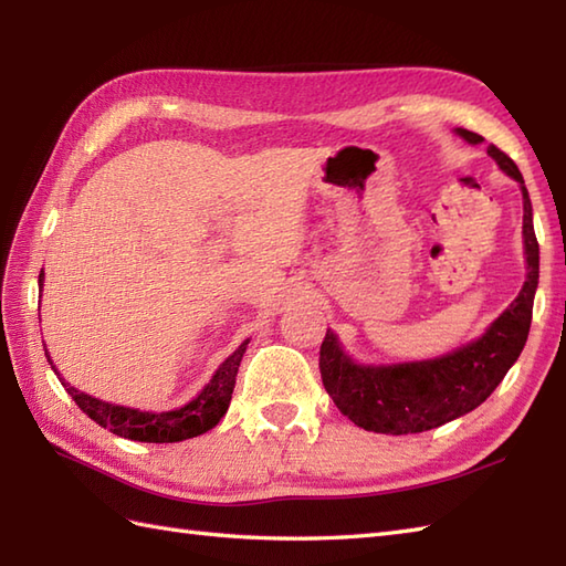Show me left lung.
<instances>
[{
    "instance_id": "obj_1",
    "label": "left lung",
    "mask_w": 566,
    "mask_h": 566,
    "mask_svg": "<svg viewBox=\"0 0 566 566\" xmlns=\"http://www.w3.org/2000/svg\"><path fill=\"white\" fill-rule=\"evenodd\" d=\"M467 143L484 138L467 128H457ZM486 153L503 172L513 177L523 191V243L527 276L513 304L491 323L482 338L460 350L423 363L403 365H357L343 353L333 331H326L321 345V379L333 403L355 426L406 436L423 432L460 418L482 406L506 371L521 357L533 321V302L539 280V245L533 228V203L523 175L506 153L489 146Z\"/></svg>"
}]
</instances>
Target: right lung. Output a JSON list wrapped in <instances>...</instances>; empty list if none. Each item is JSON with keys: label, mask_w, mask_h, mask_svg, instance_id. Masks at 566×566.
<instances>
[{"label": "right lung", "mask_w": 566, "mask_h": 566, "mask_svg": "<svg viewBox=\"0 0 566 566\" xmlns=\"http://www.w3.org/2000/svg\"><path fill=\"white\" fill-rule=\"evenodd\" d=\"M39 286H43V270L39 274ZM248 343L250 340H243L231 357H226V363H221V367L216 369V375L209 379L207 387L195 396V399L185 403L182 408H175V411H165V413H150V411H138V408L116 406L109 401L94 399V396L84 391H77L75 387H70L65 379H60L55 365L51 363V355L45 353V357L48 363H51L57 379L63 381L65 391L72 396V401H75L82 408V413H87L94 423H99L102 428H109L118 438H128L138 442H179V440L201 436V432L211 430L223 418V413L228 411V403H231L235 375H238L240 359L245 355Z\"/></svg>", "instance_id": "1"}]
</instances>
